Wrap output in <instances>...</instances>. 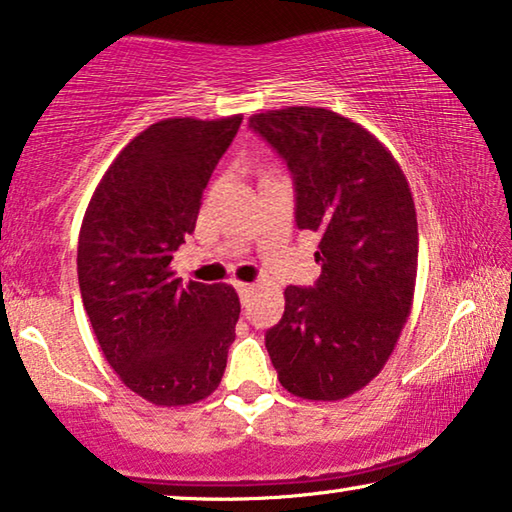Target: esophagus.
<instances>
[{"mask_svg":"<svg viewBox=\"0 0 512 512\" xmlns=\"http://www.w3.org/2000/svg\"><path fill=\"white\" fill-rule=\"evenodd\" d=\"M237 291L241 298H248L255 291V285H248V282H237Z\"/></svg>","mask_w":512,"mask_h":512,"instance_id":"34e87169","label":"esophagus"}]
</instances>
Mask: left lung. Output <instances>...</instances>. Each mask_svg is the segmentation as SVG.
<instances>
[{"label": "left lung", "instance_id": "left-lung-1", "mask_svg": "<svg viewBox=\"0 0 512 512\" xmlns=\"http://www.w3.org/2000/svg\"><path fill=\"white\" fill-rule=\"evenodd\" d=\"M248 125L294 175L296 225L321 234L319 280L285 289L266 351L287 392L346 399L385 367L410 316L419 237L408 180L376 136L335 111L287 107Z\"/></svg>", "mask_w": 512, "mask_h": 512}]
</instances>
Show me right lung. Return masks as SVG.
I'll use <instances>...</instances> for the list:
<instances>
[{
  "label": "right lung",
  "instance_id": "right-lung-1",
  "mask_svg": "<svg viewBox=\"0 0 512 512\" xmlns=\"http://www.w3.org/2000/svg\"><path fill=\"white\" fill-rule=\"evenodd\" d=\"M241 120L166 118L143 129L111 161L81 223L79 289L97 344L154 405L207 399L234 342V287L182 285L170 259L196 230L202 191Z\"/></svg>",
  "mask_w": 512,
  "mask_h": 512
}]
</instances>
